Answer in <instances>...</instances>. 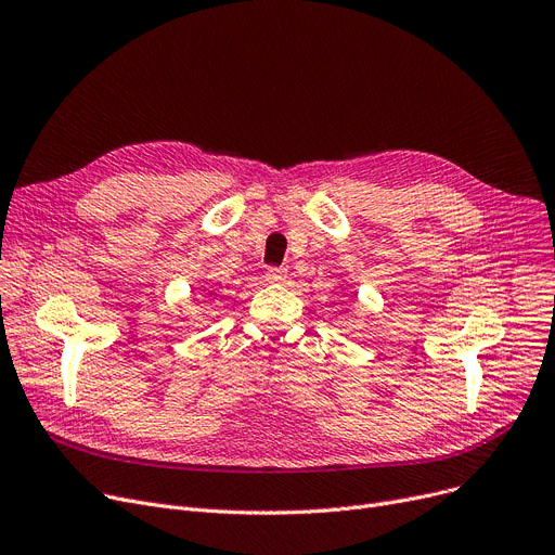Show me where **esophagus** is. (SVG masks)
I'll list each match as a JSON object with an SVG mask.
<instances>
[{
  "mask_svg": "<svg viewBox=\"0 0 555 555\" xmlns=\"http://www.w3.org/2000/svg\"><path fill=\"white\" fill-rule=\"evenodd\" d=\"M285 276H287L285 268H268V272H266V279L270 283H281V281H285Z\"/></svg>",
  "mask_w": 555,
  "mask_h": 555,
  "instance_id": "1",
  "label": "esophagus"
}]
</instances>
